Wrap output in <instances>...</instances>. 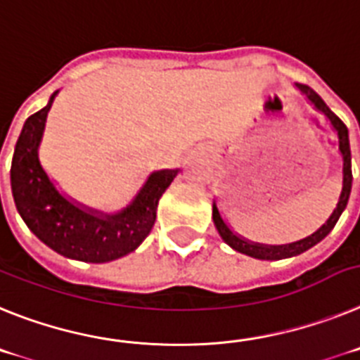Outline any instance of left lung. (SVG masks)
<instances>
[{"instance_id":"8db88e82","label":"left lung","mask_w":360,"mask_h":360,"mask_svg":"<svg viewBox=\"0 0 360 360\" xmlns=\"http://www.w3.org/2000/svg\"><path fill=\"white\" fill-rule=\"evenodd\" d=\"M295 86L304 94L308 101L314 103V106L317 110L323 112L326 115L328 120L331 121L333 128L337 130V136H339V150L340 154H342V192H340V198L339 202H337V208L333 210V214L330 215V219L326 221V224L319 228L317 232L311 233L310 237H306L302 240H297V243H292V245H284V246H266V245H259V243H250V240H245L243 237H239L237 233H233L228 224L224 223L221 214H219L217 206L214 202V210H212V217H214V223L215 228H217L219 236L223 237V240L226 245L232 246L236 252H240V254L250 255V257H255V259H264V261H275V259H286V257H293V255H299L302 252H306L308 248L315 246L319 240H323L328 233L333 230L335 223L339 221L340 214L342 210L346 208L348 205V199H349V192H352V152H349V139H348V128L342 121L337 117L333 112L330 110L326 106V103L321 99L317 92L314 89H310L308 85H299L295 83Z\"/></svg>"}]
</instances>
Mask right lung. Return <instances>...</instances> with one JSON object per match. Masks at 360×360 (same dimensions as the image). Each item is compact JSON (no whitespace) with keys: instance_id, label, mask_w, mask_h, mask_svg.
Wrapping results in <instances>:
<instances>
[{"instance_id":"obj_1","label":"right lung","mask_w":360,"mask_h":360,"mask_svg":"<svg viewBox=\"0 0 360 360\" xmlns=\"http://www.w3.org/2000/svg\"><path fill=\"white\" fill-rule=\"evenodd\" d=\"M54 96L45 108L25 121L15 143L11 167L15 208L30 232L65 257L85 262H108L123 257L150 233L159 199L177 170L154 172L136 199L120 214L105 215L68 201L56 190L37 158V146Z\"/></svg>"}]
</instances>
